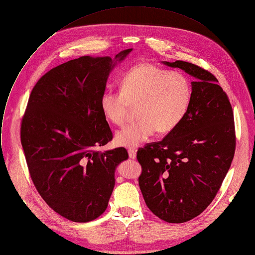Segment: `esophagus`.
I'll return each instance as SVG.
<instances>
[{"mask_svg": "<svg viewBox=\"0 0 255 255\" xmlns=\"http://www.w3.org/2000/svg\"><path fill=\"white\" fill-rule=\"evenodd\" d=\"M128 154H129V157H130L131 159H135V158H136V152H135V150L129 149V150H128Z\"/></svg>", "mask_w": 255, "mask_h": 255, "instance_id": "obj_1", "label": "esophagus"}]
</instances>
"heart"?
I'll return each instance as SVG.
<instances>
[{
	"label": "heart",
	"mask_w": 255,
	"mask_h": 255,
	"mask_svg": "<svg viewBox=\"0 0 255 255\" xmlns=\"http://www.w3.org/2000/svg\"><path fill=\"white\" fill-rule=\"evenodd\" d=\"M192 86L178 71H170L149 63H139L123 76L120 91L108 90L101 97L106 119L122 126L136 107L138 120L116 134L120 146L136 148L154 133L165 134L184 120L192 100Z\"/></svg>",
	"instance_id": "b5f03b06"
}]
</instances>
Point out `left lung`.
Instances as JSON below:
<instances>
[{"instance_id": "1", "label": "left lung", "mask_w": 255, "mask_h": 255, "mask_svg": "<svg viewBox=\"0 0 255 255\" xmlns=\"http://www.w3.org/2000/svg\"><path fill=\"white\" fill-rule=\"evenodd\" d=\"M195 78L180 124L161 141L137 151L144 201L159 219L185 223L212 203L230 168L236 147L233 110L210 71L194 63L163 62Z\"/></svg>"}]
</instances>
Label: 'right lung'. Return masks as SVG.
Masks as SVG:
<instances>
[{"label": "right lung", "instance_id": "obj_1", "mask_svg": "<svg viewBox=\"0 0 255 255\" xmlns=\"http://www.w3.org/2000/svg\"><path fill=\"white\" fill-rule=\"evenodd\" d=\"M116 55L121 61L131 52ZM111 57L82 56L62 63L34 86L21 122V144L33 184L46 204L72 222L86 223L107 209L115 169L128 158L101 109Z\"/></svg>", "mask_w": 255, "mask_h": 255}]
</instances>
